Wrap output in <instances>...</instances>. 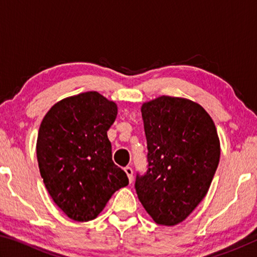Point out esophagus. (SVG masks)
Returning <instances> with one entry per match:
<instances>
[{
	"mask_svg": "<svg viewBox=\"0 0 257 257\" xmlns=\"http://www.w3.org/2000/svg\"><path fill=\"white\" fill-rule=\"evenodd\" d=\"M124 172L127 173V176H128V178H129V181L130 182H133V179H134V170H133V168L132 167H125L124 168Z\"/></svg>",
	"mask_w": 257,
	"mask_h": 257,
	"instance_id": "34e87169",
	"label": "esophagus"
}]
</instances>
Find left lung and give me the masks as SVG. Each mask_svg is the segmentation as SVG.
Here are the masks:
<instances>
[{"label":"left lung","mask_w":257,"mask_h":257,"mask_svg":"<svg viewBox=\"0 0 257 257\" xmlns=\"http://www.w3.org/2000/svg\"><path fill=\"white\" fill-rule=\"evenodd\" d=\"M147 171L135 189L156 223L176 225L205 197L220 160V142L208 113L193 101L161 96L142 106Z\"/></svg>","instance_id":"left-lung-1"}]
</instances>
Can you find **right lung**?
Returning <instances> with one entry per match:
<instances>
[{
    "label": "right lung",
    "mask_w": 257,
    "mask_h": 257,
    "mask_svg": "<svg viewBox=\"0 0 257 257\" xmlns=\"http://www.w3.org/2000/svg\"><path fill=\"white\" fill-rule=\"evenodd\" d=\"M116 113L114 102L87 92L56 103L41 123L37 161L43 181L56 205L78 222L95 219L129 184L112 161L106 134Z\"/></svg>",
    "instance_id": "obj_1"
}]
</instances>
